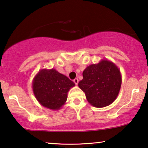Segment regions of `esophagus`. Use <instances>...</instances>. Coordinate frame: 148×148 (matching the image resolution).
<instances>
[{
  "mask_svg": "<svg viewBox=\"0 0 148 148\" xmlns=\"http://www.w3.org/2000/svg\"><path fill=\"white\" fill-rule=\"evenodd\" d=\"M78 82H79V80H78V78H75L74 80V82L75 83V84L76 85H77L78 84Z\"/></svg>",
  "mask_w": 148,
  "mask_h": 148,
  "instance_id": "34e87169",
  "label": "esophagus"
}]
</instances>
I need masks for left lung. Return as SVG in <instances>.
Returning <instances> with one entry per match:
<instances>
[{
  "mask_svg": "<svg viewBox=\"0 0 148 148\" xmlns=\"http://www.w3.org/2000/svg\"><path fill=\"white\" fill-rule=\"evenodd\" d=\"M82 75L78 86L92 106L103 108L114 102L122 85V75L115 64L102 59L87 66Z\"/></svg>",
  "mask_w": 148,
  "mask_h": 148,
  "instance_id": "1",
  "label": "left lung"
}]
</instances>
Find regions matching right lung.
I'll return each instance as SVG.
<instances>
[{"label":"right lung","instance_id":"right-lung-1","mask_svg":"<svg viewBox=\"0 0 148 148\" xmlns=\"http://www.w3.org/2000/svg\"><path fill=\"white\" fill-rule=\"evenodd\" d=\"M75 84L56 70L41 69L34 76L32 87L35 98L42 106L60 110L67 100L68 92Z\"/></svg>","mask_w":148,"mask_h":148}]
</instances>
